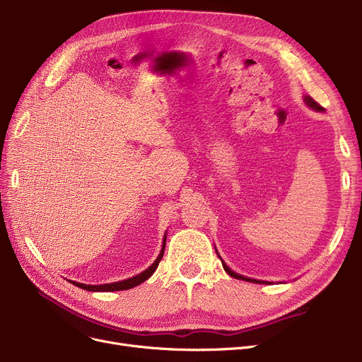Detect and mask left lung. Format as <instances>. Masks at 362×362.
<instances>
[{
    "label": "left lung",
    "instance_id": "1",
    "mask_svg": "<svg viewBox=\"0 0 362 362\" xmlns=\"http://www.w3.org/2000/svg\"><path fill=\"white\" fill-rule=\"evenodd\" d=\"M303 103H305L311 110H314V111H325V108H322L321 105H318L310 95H303ZM216 252H217V255H218V258L221 259V264H223V269H224V272L229 274V276H232V277H235V279H238V280H245V281H252V283H261V284H269L270 281H265V280H257V279H251V277H245V276H242V274H239V273H236V272H233L229 265H227L224 261H223V258L220 257V254H218V251H217V248H216Z\"/></svg>",
    "mask_w": 362,
    "mask_h": 362
}]
</instances>
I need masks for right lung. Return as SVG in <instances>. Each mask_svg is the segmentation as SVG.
I'll return each mask as SVG.
<instances>
[{"label": "right lung", "mask_w": 362, "mask_h": 362, "mask_svg": "<svg viewBox=\"0 0 362 362\" xmlns=\"http://www.w3.org/2000/svg\"><path fill=\"white\" fill-rule=\"evenodd\" d=\"M165 239H167V232L164 233V239H163V246H161V251L157 257V259L152 262L149 267L146 270H144L142 273L133 276L130 279H126V280H122V281H114V283H105V284H83V283H78V281H73V280H69L71 284H74V286H78L81 289H85V291H89V292H116V291H127V289H132L138 286V284L144 283L146 279H149L152 274H154V272L157 270L158 264L164 255V250H165Z\"/></svg>", "instance_id": "obj_1"}]
</instances>
